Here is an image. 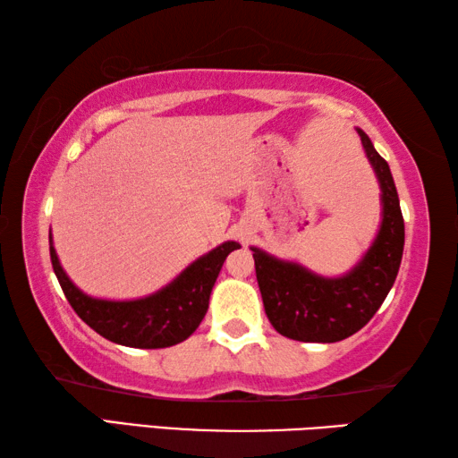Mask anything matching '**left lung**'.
<instances>
[{
    "label": "left lung",
    "instance_id": "8db88e82",
    "mask_svg": "<svg viewBox=\"0 0 458 458\" xmlns=\"http://www.w3.org/2000/svg\"><path fill=\"white\" fill-rule=\"evenodd\" d=\"M382 190L379 232L350 273L325 278L297 262L278 260L260 248L254 252L262 303L281 335L305 344H335L358 333L390 293L404 252V218L390 165L374 149L369 137L358 131Z\"/></svg>",
    "mask_w": 458,
    "mask_h": 458
}]
</instances>
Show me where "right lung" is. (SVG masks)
Here are the masks:
<instances>
[{
	"instance_id": "1",
	"label": "right lung",
	"mask_w": 458,
	"mask_h": 458,
	"mask_svg": "<svg viewBox=\"0 0 458 458\" xmlns=\"http://www.w3.org/2000/svg\"><path fill=\"white\" fill-rule=\"evenodd\" d=\"M240 244L228 240L191 262L161 291L135 301H105L84 294L60 267L52 240L50 260L68 303L90 329L113 344L139 350H161L182 344L198 329L208 311L212 286L224 260Z\"/></svg>"
}]
</instances>
